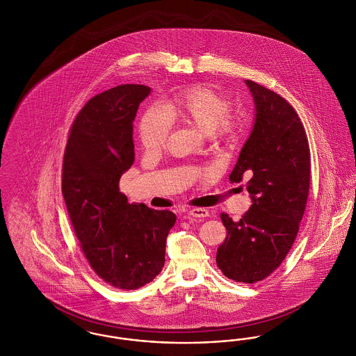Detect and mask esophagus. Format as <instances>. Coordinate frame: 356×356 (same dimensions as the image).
<instances>
[{"label": "esophagus", "instance_id": "1", "mask_svg": "<svg viewBox=\"0 0 356 356\" xmlns=\"http://www.w3.org/2000/svg\"><path fill=\"white\" fill-rule=\"evenodd\" d=\"M189 216L192 218H199V219H204V218H208L209 216V212L205 209V208H193L188 212Z\"/></svg>", "mask_w": 356, "mask_h": 356}]
</instances>
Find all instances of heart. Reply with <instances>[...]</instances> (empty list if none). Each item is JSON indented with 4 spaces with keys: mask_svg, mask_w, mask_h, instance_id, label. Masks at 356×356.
Returning <instances> with one entry per match:
<instances>
[{
    "mask_svg": "<svg viewBox=\"0 0 356 356\" xmlns=\"http://www.w3.org/2000/svg\"><path fill=\"white\" fill-rule=\"evenodd\" d=\"M229 100L207 85H196L175 95L165 111L149 109L140 124V138L145 149L159 152L170 135V119L181 120L212 137L228 138L237 135L245 124L241 113H228Z\"/></svg>",
    "mask_w": 356,
    "mask_h": 356,
    "instance_id": "obj_1",
    "label": "heart"
}]
</instances>
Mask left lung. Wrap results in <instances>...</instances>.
Segmentation results:
<instances>
[{
	"label": "left lung",
	"instance_id": "8db88e82",
	"mask_svg": "<svg viewBox=\"0 0 356 356\" xmlns=\"http://www.w3.org/2000/svg\"><path fill=\"white\" fill-rule=\"evenodd\" d=\"M244 83L254 100V127L229 181L247 180L252 204L238 221L221 213L228 235L216 264L227 277L251 284L271 275L293 244L308 197L311 163L295 109L270 89Z\"/></svg>",
	"mask_w": 356,
	"mask_h": 356
}]
</instances>
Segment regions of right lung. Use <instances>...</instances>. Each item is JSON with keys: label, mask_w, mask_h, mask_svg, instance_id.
Returning a JSON list of instances; mask_svg holds the SVG:
<instances>
[{"label": "right lung", "mask_w": 356, "mask_h": 356, "mask_svg": "<svg viewBox=\"0 0 356 356\" xmlns=\"http://www.w3.org/2000/svg\"><path fill=\"white\" fill-rule=\"evenodd\" d=\"M149 95V86L127 84L90 99L64 154L63 195L74 234L93 271L121 289L143 287L160 273L176 222L173 212L131 204L119 189L135 161L136 113Z\"/></svg>", "instance_id": "right-lung-1"}]
</instances>
